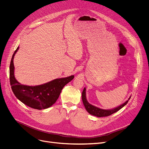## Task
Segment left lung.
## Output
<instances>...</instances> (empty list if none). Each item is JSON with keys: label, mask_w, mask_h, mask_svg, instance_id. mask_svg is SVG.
<instances>
[{"label": "left lung", "mask_w": 149, "mask_h": 149, "mask_svg": "<svg viewBox=\"0 0 149 149\" xmlns=\"http://www.w3.org/2000/svg\"><path fill=\"white\" fill-rule=\"evenodd\" d=\"M86 89L85 88L84 89V91H82V101H83V103L86 109V110L87 111V112H88L89 113H90L91 115H95V116H96L97 117H107L109 116L114 113H115L116 112L118 111L120 109H122V107H123L126 104L128 103V102L129 101L130 99L131 98V97H130V98L128 100L126 101L125 103H123L122 105L111 109V110H104V109H101L98 108L97 107H95L94 106L91 105L87 101L86 98Z\"/></svg>", "instance_id": "8db88e82"}]
</instances>
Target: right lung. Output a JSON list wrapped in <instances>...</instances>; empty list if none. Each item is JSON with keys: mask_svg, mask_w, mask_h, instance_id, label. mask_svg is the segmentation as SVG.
Instances as JSON below:
<instances>
[{"mask_svg": "<svg viewBox=\"0 0 149 149\" xmlns=\"http://www.w3.org/2000/svg\"><path fill=\"white\" fill-rule=\"evenodd\" d=\"M18 49L19 47L15 51L10 65V81L14 95L20 101L31 108L42 110L49 107L56 102L63 87L72 80L74 76L57 79L37 86L21 85L14 75L13 58Z\"/></svg>", "mask_w": 149, "mask_h": 149, "instance_id": "add662e5", "label": "right lung"}]
</instances>
